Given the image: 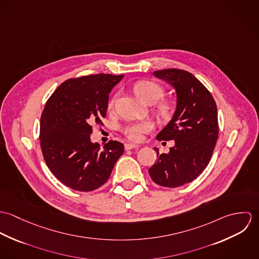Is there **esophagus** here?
Returning <instances> with one entry per match:
<instances>
[{
  "label": "esophagus",
  "instance_id": "esophagus-1",
  "mask_svg": "<svg viewBox=\"0 0 259 259\" xmlns=\"http://www.w3.org/2000/svg\"><path fill=\"white\" fill-rule=\"evenodd\" d=\"M139 147H140L139 145H135V144H125V145H124V148H125V150L133 149V148H138Z\"/></svg>",
  "mask_w": 259,
  "mask_h": 259
}]
</instances>
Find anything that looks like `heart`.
<instances>
[{"label":"heart","mask_w":259,"mask_h":259,"mask_svg":"<svg viewBox=\"0 0 259 259\" xmlns=\"http://www.w3.org/2000/svg\"><path fill=\"white\" fill-rule=\"evenodd\" d=\"M134 92L137 97L144 103L152 105L158 102L164 95L163 89L156 82L151 80H141L138 81L134 87ZM117 96H113L109 103V108L112 109ZM158 113L168 118L174 112V106L169 102H161L157 105ZM153 130V124L149 121H140L136 123H128L122 127L123 135L134 142H140L143 139L144 134H148Z\"/></svg>","instance_id":"heart-1"}]
</instances>
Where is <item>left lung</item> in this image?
Here are the masks:
<instances>
[{
    "mask_svg": "<svg viewBox=\"0 0 259 259\" xmlns=\"http://www.w3.org/2000/svg\"><path fill=\"white\" fill-rule=\"evenodd\" d=\"M153 75L168 81L177 92V110L158 141H175L168 153H157L148 169L151 180L164 187H178L194 181L207 166L219 138L218 108L209 91L184 70L155 71Z\"/></svg>",
    "mask_w": 259,
    "mask_h": 259,
    "instance_id": "left-lung-1",
    "label": "left lung"
}]
</instances>
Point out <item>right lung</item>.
I'll return each mask as SVG.
<instances>
[{
	"label": "right lung",
	"instance_id": "add662e5",
	"mask_svg": "<svg viewBox=\"0 0 259 259\" xmlns=\"http://www.w3.org/2000/svg\"><path fill=\"white\" fill-rule=\"evenodd\" d=\"M123 74H97L70 78L49 98L40 116L39 143L53 175L78 191L105 185L123 145L110 141L101 148L91 142L93 124L106 117L109 94Z\"/></svg>",
	"mask_w": 259,
	"mask_h": 259
}]
</instances>
